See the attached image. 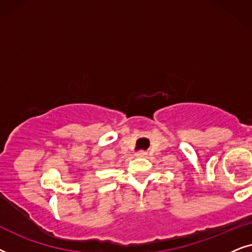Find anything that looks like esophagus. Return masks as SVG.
I'll return each mask as SVG.
<instances>
[{
  "label": "esophagus",
  "mask_w": 252,
  "mask_h": 252,
  "mask_svg": "<svg viewBox=\"0 0 252 252\" xmlns=\"http://www.w3.org/2000/svg\"><path fill=\"white\" fill-rule=\"evenodd\" d=\"M136 157L137 158H145L146 153L145 152H138V153H136Z\"/></svg>",
  "instance_id": "1"
}]
</instances>
